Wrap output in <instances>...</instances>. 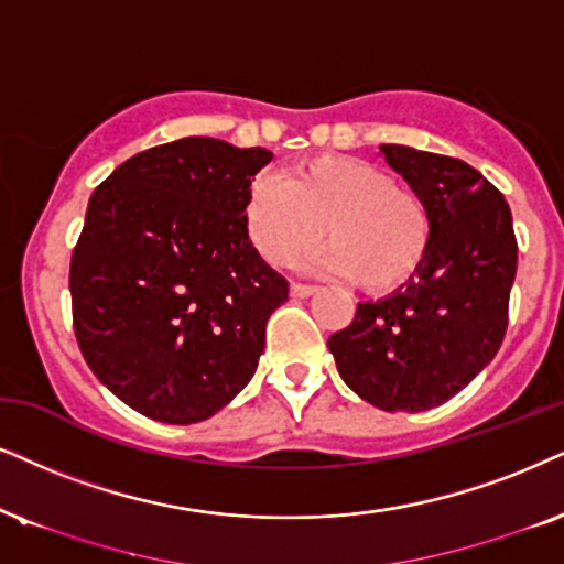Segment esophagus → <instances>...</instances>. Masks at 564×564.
<instances>
[{
	"label": "esophagus",
	"instance_id": "34e87169",
	"mask_svg": "<svg viewBox=\"0 0 564 564\" xmlns=\"http://www.w3.org/2000/svg\"><path fill=\"white\" fill-rule=\"evenodd\" d=\"M315 286H310V283H291V296H294V299H306V296H312V294H315Z\"/></svg>",
	"mask_w": 564,
	"mask_h": 564
}]
</instances>
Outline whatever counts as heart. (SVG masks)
<instances>
[{"mask_svg": "<svg viewBox=\"0 0 564 564\" xmlns=\"http://www.w3.org/2000/svg\"><path fill=\"white\" fill-rule=\"evenodd\" d=\"M241 220L260 258L275 268L312 252L325 234L330 249L323 265L377 296L409 286L432 247L424 197L356 155L304 159L283 182L258 176L247 187Z\"/></svg>", "mask_w": 564, "mask_h": 564, "instance_id": "1", "label": "heart"}]
</instances>
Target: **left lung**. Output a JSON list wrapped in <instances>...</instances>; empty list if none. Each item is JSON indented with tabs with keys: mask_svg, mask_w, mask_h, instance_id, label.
<instances>
[{
	"mask_svg": "<svg viewBox=\"0 0 564 564\" xmlns=\"http://www.w3.org/2000/svg\"><path fill=\"white\" fill-rule=\"evenodd\" d=\"M432 213V247L409 286L356 306L327 348L356 395L419 413L451 401L500 351L518 241L510 205L466 161L382 145Z\"/></svg>",
	"mask_w": 564,
	"mask_h": 564,
	"instance_id": "obj_1",
	"label": "left lung"
}]
</instances>
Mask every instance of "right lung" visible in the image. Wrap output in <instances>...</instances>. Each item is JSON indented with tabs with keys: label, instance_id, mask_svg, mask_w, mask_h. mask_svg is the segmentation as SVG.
<instances>
[{
	"label": "right lung",
	"instance_id": "obj_1",
	"mask_svg": "<svg viewBox=\"0 0 564 564\" xmlns=\"http://www.w3.org/2000/svg\"><path fill=\"white\" fill-rule=\"evenodd\" d=\"M270 159L182 138L132 155L90 195L69 262L77 346L142 416L203 422L258 369L268 317L289 299L241 220Z\"/></svg>",
	"mask_w": 564,
	"mask_h": 564
}]
</instances>
